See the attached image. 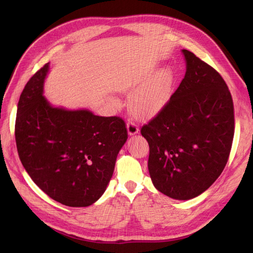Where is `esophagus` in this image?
Instances as JSON below:
<instances>
[{
	"label": "esophagus",
	"mask_w": 253,
	"mask_h": 253,
	"mask_svg": "<svg viewBox=\"0 0 253 253\" xmlns=\"http://www.w3.org/2000/svg\"><path fill=\"white\" fill-rule=\"evenodd\" d=\"M127 130H128V134L129 135H134L138 133V126L132 121H129L127 123Z\"/></svg>",
	"instance_id": "1"
}]
</instances>
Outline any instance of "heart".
Listing matches in <instances>:
<instances>
[{
    "label": "heart",
    "mask_w": 253,
    "mask_h": 253,
    "mask_svg": "<svg viewBox=\"0 0 253 253\" xmlns=\"http://www.w3.org/2000/svg\"><path fill=\"white\" fill-rule=\"evenodd\" d=\"M174 82V74L169 68L159 71L132 96L131 113L138 118H149L158 114L168 102Z\"/></svg>",
    "instance_id": "b5f03b06"
}]
</instances>
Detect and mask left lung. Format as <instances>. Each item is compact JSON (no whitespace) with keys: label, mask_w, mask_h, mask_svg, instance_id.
I'll return each mask as SVG.
<instances>
[{"label":"left lung","mask_w":253,"mask_h":253,"mask_svg":"<svg viewBox=\"0 0 253 253\" xmlns=\"http://www.w3.org/2000/svg\"><path fill=\"white\" fill-rule=\"evenodd\" d=\"M187 72L164 108L140 133L156 189L189 200L205 192L227 165L235 131L231 92L219 73L189 50Z\"/></svg>","instance_id":"1"}]
</instances>
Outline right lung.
Wrapping results in <instances>:
<instances>
[{
    "label": "right lung",
    "mask_w": 253,
    "mask_h": 253,
    "mask_svg": "<svg viewBox=\"0 0 253 253\" xmlns=\"http://www.w3.org/2000/svg\"><path fill=\"white\" fill-rule=\"evenodd\" d=\"M49 63L26 83L17 105L15 140L20 161L51 199L86 207L104 193L119 151L128 138L124 120L87 110L53 108L43 96Z\"/></svg>",
    "instance_id": "right-lung-1"
}]
</instances>
